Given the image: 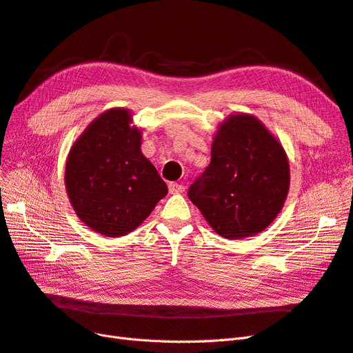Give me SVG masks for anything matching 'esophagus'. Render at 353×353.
<instances>
[{
	"label": "esophagus",
	"instance_id": "obj_1",
	"mask_svg": "<svg viewBox=\"0 0 353 353\" xmlns=\"http://www.w3.org/2000/svg\"><path fill=\"white\" fill-rule=\"evenodd\" d=\"M168 187H169V193L170 194H179V193H183V191L185 190L183 184H178V183H169Z\"/></svg>",
	"mask_w": 353,
	"mask_h": 353
}]
</instances>
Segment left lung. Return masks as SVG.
Returning <instances> with one entry per match:
<instances>
[{"label":"left lung","mask_w":353,"mask_h":353,"mask_svg":"<svg viewBox=\"0 0 353 353\" xmlns=\"http://www.w3.org/2000/svg\"><path fill=\"white\" fill-rule=\"evenodd\" d=\"M210 163L188 188V199L223 239L265 230L283 209L290 168L283 145L249 114L219 126Z\"/></svg>","instance_id":"1"}]
</instances>
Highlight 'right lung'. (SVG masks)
Masks as SVG:
<instances>
[{"label":"right lung","instance_id":"add662e5","mask_svg":"<svg viewBox=\"0 0 353 353\" xmlns=\"http://www.w3.org/2000/svg\"><path fill=\"white\" fill-rule=\"evenodd\" d=\"M125 109L95 119L73 144L66 190L82 222L108 237L135 230L168 194L165 181L140 150L141 132Z\"/></svg>","mask_w":353,"mask_h":353}]
</instances>
